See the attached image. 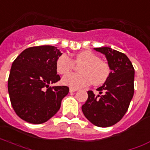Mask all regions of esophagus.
<instances>
[{"label":"esophagus","instance_id":"obj_1","mask_svg":"<svg viewBox=\"0 0 150 150\" xmlns=\"http://www.w3.org/2000/svg\"><path fill=\"white\" fill-rule=\"evenodd\" d=\"M77 91V89H76V88H69V92H74V91Z\"/></svg>","mask_w":150,"mask_h":150}]
</instances>
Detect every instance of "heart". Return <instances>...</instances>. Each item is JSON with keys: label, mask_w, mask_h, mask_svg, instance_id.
Here are the masks:
<instances>
[{"label": "heart", "mask_w": 150, "mask_h": 150, "mask_svg": "<svg viewBox=\"0 0 150 150\" xmlns=\"http://www.w3.org/2000/svg\"><path fill=\"white\" fill-rule=\"evenodd\" d=\"M76 63H83L79 69L81 74H69L62 78V83L72 88H83L92 82L94 85H101L107 81L110 75V68L106 62L100 60L99 57L90 51L77 53ZM57 72L67 74L74 67V62L67 54H62L57 59Z\"/></svg>", "instance_id": "1"}]
</instances>
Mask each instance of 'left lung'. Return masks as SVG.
Returning a JSON list of instances; mask_svg holds the SVG:
<instances>
[{
	"label": "left lung",
	"mask_w": 150,
	"mask_h": 150,
	"mask_svg": "<svg viewBox=\"0 0 150 150\" xmlns=\"http://www.w3.org/2000/svg\"><path fill=\"white\" fill-rule=\"evenodd\" d=\"M105 54L111 72L109 78L97 90L96 96L88 91V98L82 105V112L94 125L110 127L125 116L134 96V69L125 54L108 47H96Z\"/></svg>",
	"instance_id": "1"
}]
</instances>
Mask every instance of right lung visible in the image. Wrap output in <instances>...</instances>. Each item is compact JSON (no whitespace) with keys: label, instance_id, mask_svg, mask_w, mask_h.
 Returning a JSON list of instances; mask_svg holds the SVG:
<instances>
[{"label":"right lung","instance_id":"obj_1","mask_svg":"<svg viewBox=\"0 0 150 150\" xmlns=\"http://www.w3.org/2000/svg\"><path fill=\"white\" fill-rule=\"evenodd\" d=\"M62 54L56 47L42 45L26 48L11 65L8 81L9 97L15 112L28 123L47 121L61 106L69 93L67 86H53L57 75V59Z\"/></svg>","mask_w":150,"mask_h":150}]
</instances>
